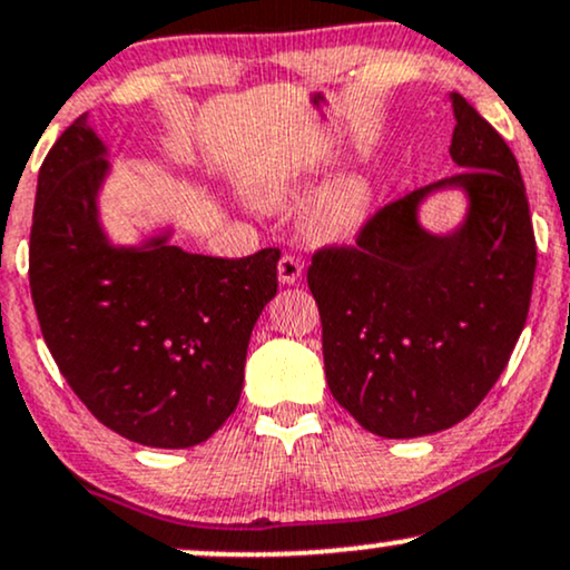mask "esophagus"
I'll return each mask as SVG.
<instances>
[{
    "mask_svg": "<svg viewBox=\"0 0 570 570\" xmlns=\"http://www.w3.org/2000/svg\"><path fill=\"white\" fill-rule=\"evenodd\" d=\"M299 276H303V263H299L297 257L284 255L278 259V281H281V284H286V286L297 284Z\"/></svg>",
    "mask_w": 570,
    "mask_h": 570,
    "instance_id": "obj_1",
    "label": "esophagus"
}]
</instances>
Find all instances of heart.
I'll use <instances>...</instances> for the list:
<instances>
[{"label":"heart","mask_w":570,"mask_h":570,"mask_svg":"<svg viewBox=\"0 0 570 570\" xmlns=\"http://www.w3.org/2000/svg\"><path fill=\"white\" fill-rule=\"evenodd\" d=\"M299 173H271L255 183L257 202L281 207L299 188ZM376 204V185L363 169L328 180L299 209V230L313 244H342L358 236Z\"/></svg>","instance_id":"b5f03b06"}]
</instances>
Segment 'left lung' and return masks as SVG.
Segmentation results:
<instances>
[{
    "mask_svg": "<svg viewBox=\"0 0 570 570\" xmlns=\"http://www.w3.org/2000/svg\"><path fill=\"white\" fill-rule=\"evenodd\" d=\"M451 159L462 173L397 198L353 249H321L307 286L324 326L326 385L368 433L420 438L454 428L497 385L531 305L537 242L518 159L462 95ZM459 189L451 232L421 204Z\"/></svg>",
    "mask_w": 570,
    "mask_h": 570,
    "instance_id": "1",
    "label": "left lung"
}]
</instances>
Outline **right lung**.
Instances as JSON below:
<instances>
[{"label":"right lung","mask_w":570,"mask_h":570,"mask_svg":"<svg viewBox=\"0 0 570 570\" xmlns=\"http://www.w3.org/2000/svg\"><path fill=\"white\" fill-rule=\"evenodd\" d=\"M108 148L79 116L39 169L29 278L60 374L98 420L150 449H190L236 411L281 252L223 259L173 225L114 244L100 217Z\"/></svg>","instance_id":"right-lung-1"}]
</instances>
